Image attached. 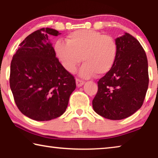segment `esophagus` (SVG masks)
<instances>
[{
  "label": "esophagus",
  "mask_w": 158,
  "mask_h": 158,
  "mask_svg": "<svg viewBox=\"0 0 158 158\" xmlns=\"http://www.w3.org/2000/svg\"><path fill=\"white\" fill-rule=\"evenodd\" d=\"M76 84H77V86L80 87V86H81V85H84V81H82L81 79H76Z\"/></svg>",
  "instance_id": "esophagus-1"
}]
</instances>
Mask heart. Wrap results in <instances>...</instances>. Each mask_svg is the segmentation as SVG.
Returning a JSON list of instances; mask_svg holds the SVG:
<instances>
[{"label": "heart", "mask_w": 158, "mask_h": 158, "mask_svg": "<svg viewBox=\"0 0 158 158\" xmlns=\"http://www.w3.org/2000/svg\"><path fill=\"white\" fill-rule=\"evenodd\" d=\"M65 42L58 41L55 52L67 71L73 73L81 63L80 76L90 78L108 73L115 63L118 45L110 35L94 30L81 29L69 33Z\"/></svg>", "instance_id": "obj_1"}]
</instances>
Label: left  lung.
Masks as SVG:
<instances>
[{"label": "left lung", "mask_w": 158, "mask_h": 158, "mask_svg": "<svg viewBox=\"0 0 158 158\" xmlns=\"http://www.w3.org/2000/svg\"><path fill=\"white\" fill-rule=\"evenodd\" d=\"M116 42V61L98 81V90L93 100L96 113L110 120L125 118L139 109L149 81L148 60L139 42L127 33Z\"/></svg>", "instance_id": "left-lung-1"}]
</instances>
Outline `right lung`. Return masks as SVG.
<instances>
[{
    "mask_svg": "<svg viewBox=\"0 0 158 158\" xmlns=\"http://www.w3.org/2000/svg\"><path fill=\"white\" fill-rule=\"evenodd\" d=\"M60 33L41 28L19 44L10 65V85L18 109L38 121H50L65 111L69 96L76 89L74 77L56 57L49 35Z\"/></svg>",
    "mask_w": 158,
    "mask_h": 158,
    "instance_id": "add662e5",
    "label": "right lung"
}]
</instances>
